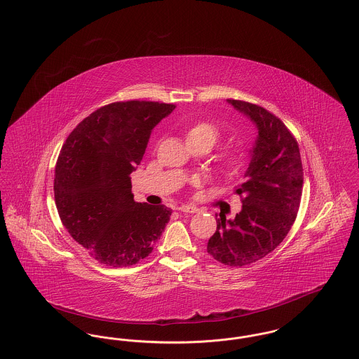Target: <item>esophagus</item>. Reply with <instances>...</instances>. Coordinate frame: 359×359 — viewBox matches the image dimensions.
Instances as JSON below:
<instances>
[{
    "mask_svg": "<svg viewBox=\"0 0 359 359\" xmlns=\"http://www.w3.org/2000/svg\"><path fill=\"white\" fill-rule=\"evenodd\" d=\"M177 210L182 211V212H187V214H195V212L199 211L196 207H192V205H182Z\"/></svg>",
    "mask_w": 359,
    "mask_h": 359,
    "instance_id": "34e87169",
    "label": "esophagus"
}]
</instances>
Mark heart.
Listing matches in <instances>:
<instances>
[{
  "label": "heart",
  "instance_id": "obj_1",
  "mask_svg": "<svg viewBox=\"0 0 359 359\" xmlns=\"http://www.w3.org/2000/svg\"><path fill=\"white\" fill-rule=\"evenodd\" d=\"M187 140H208L214 145L215 141L218 140V130L207 122H201L188 129ZM239 165H241L239 154H227L223 160V170L229 173L237 171Z\"/></svg>",
  "mask_w": 359,
  "mask_h": 359
}]
</instances>
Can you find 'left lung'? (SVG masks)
Masks as SVG:
<instances>
[{
	"label": "left lung",
	"mask_w": 359,
	"mask_h": 359,
	"mask_svg": "<svg viewBox=\"0 0 359 359\" xmlns=\"http://www.w3.org/2000/svg\"><path fill=\"white\" fill-rule=\"evenodd\" d=\"M257 128L250 163L243 183L242 208L234 219L219 214L207 253L230 266H243L264 258L287 237L299 211L303 167L296 140L287 126L261 106L226 100Z\"/></svg>",
	"instance_id": "8db88e82"
}]
</instances>
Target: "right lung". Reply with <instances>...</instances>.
<instances>
[{"label":"right lung","instance_id":"obj_1","mask_svg":"<svg viewBox=\"0 0 359 359\" xmlns=\"http://www.w3.org/2000/svg\"><path fill=\"white\" fill-rule=\"evenodd\" d=\"M175 104L128 101L91 113L66 140L55 168V203L69 236L110 266L149 256L172 210L138 203L130 173L145 154L154 126Z\"/></svg>","mask_w":359,"mask_h":359}]
</instances>
